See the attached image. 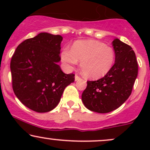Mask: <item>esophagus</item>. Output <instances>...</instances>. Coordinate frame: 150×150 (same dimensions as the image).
<instances>
[{"mask_svg":"<svg viewBox=\"0 0 150 150\" xmlns=\"http://www.w3.org/2000/svg\"><path fill=\"white\" fill-rule=\"evenodd\" d=\"M82 80L80 77H79L78 75H75V81H79V80Z\"/></svg>","mask_w":150,"mask_h":150,"instance_id":"esophagus-1","label":"esophagus"}]
</instances>
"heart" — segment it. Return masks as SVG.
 <instances>
[{"mask_svg":"<svg viewBox=\"0 0 150 150\" xmlns=\"http://www.w3.org/2000/svg\"><path fill=\"white\" fill-rule=\"evenodd\" d=\"M115 58L112 48L96 40L77 41L71 49L65 47L61 53V61L68 68H73L80 61L82 74L90 79L107 75L114 65Z\"/></svg>","mask_w":150,"mask_h":150,"instance_id":"obj_1","label":"heart"}]
</instances>
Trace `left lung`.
<instances>
[{
  "mask_svg": "<svg viewBox=\"0 0 150 150\" xmlns=\"http://www.w3.org/2000/svg\"><path fill=\"white\" fill-rule=\"evenodd\" d=\"M115 63L112 69L97 81H87L82 94L85 107L94 112L108 113L118 108L131 94L137 76L135 53L130 46L118 39L112 42Z\"/></svg>",
  "mask_w": 150,
  "mask_h": 150,
  "instance_id": "8db88e82",
  "label": "left lung"
}]
</instances>
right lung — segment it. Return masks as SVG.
I'll return each mask as SVG.
<instances>
[{
    "instance_id": "right-lung-1",
    "label": "right lung",
    "mask_w": 150,
    "mask_h": 150,
    "mask_svg": "<svg viewBox=\"0 0 150 150\" xmlns=\"http://www.w3.org/2000/svg\"><path fill=\"white\" fill-rule=\"evenodd\" d=\"M62 40L61 35L42 32L22 42L11 58L15 94L36 112L56 108L65 87L75 81L74 74L64 73L58 65Z\"/></svg>"
}]
</instances>
